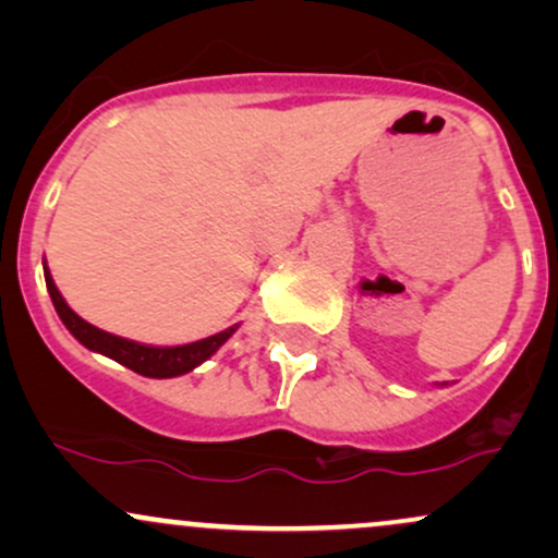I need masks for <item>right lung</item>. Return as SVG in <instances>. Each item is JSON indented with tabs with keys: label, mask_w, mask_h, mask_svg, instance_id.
I'll list each match as a JSON object with an SVG mask.
<instances>
[{
	"label": "right lung",
	"mask_w": 558,
	"mask_h": 558,
	"mask_svg": "<svg viewBox=\"0 0 558 558\" xmlns=\"http://www.w3.org/2000/svg\"><path fill=\"white\" fill-rule=\"evenodd\" d=\"M44 278H47V288L49 296H52V304L60 315L65 328L73 332L78 341L86 345V349L99 351V354L110 356V360L120 362L123 367L133 369V373L144 375V377H178L191 373V369L198 367L202 362H207L209 356L220 349L222 343L233 336L239 325L233 328L217 332V336L202 338V341L185 343V345H144L136 341H128V338L112 336V332H105L99 328H94L92 323L75 315L73 310L65 304L62 293L57 291L52 275H49L47 267H44Z\"/></svg>",
	"instance_id": "obj_1"
}]
</instances>
